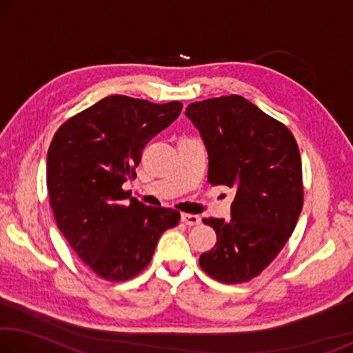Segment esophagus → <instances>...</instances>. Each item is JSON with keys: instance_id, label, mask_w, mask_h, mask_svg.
<instances>
[{"instance_id": "esophagus-1", "label": "esophagus", "mask_w": 353, "mask_h": 353, "mask_svg": "<svg viewBox=\"0 0 353 353\" xmlns=\"http://www.w3.org/2000/svg\"><path fill=\"white\" fill-rule=\"evenodd\" d=\"M181 219H182V223H185L187 225H196L201 223V218L198 216V214H191V213H182Z\"/></svg>"}]
</instances>
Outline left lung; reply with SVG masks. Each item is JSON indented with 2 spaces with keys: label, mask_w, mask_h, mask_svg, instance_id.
<instances>
[{
  "label": "left lung",
  "mask_w": 353,
  "mask_h": 353,
  "mask_svg": "<svg viewBox=\"0 0 353 353\" xmlns=\"http://www.w3.org/2000/svg\"><path fill=\"white\" fill-rule=\"evenodd\" d=\"M185 115L205 143L208 182L236 190L230 219H202L216 232V244L199 265L218 282H249L279 255L302 212L296 139L238 94L188 104Z\"/></svg>",
  "instance_id": "left-lung-1"
}]
</instances>
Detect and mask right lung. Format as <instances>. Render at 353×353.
I'll return each instance as SVG.
<instances>
[{
    "label": "right lung",
    "mask_w": 353,
    "mask_h": 353,
    "mask_svg": "<svg viewBox=\"0 0 353 353\" xmlns=\"http://www.w3.org/2000/svg\"><path fill=\"white\" fill-rule=\"evenodd\" d=\"M182 103L112 94L65 121L46 157L50 205L59 230L101 279L124 282L149 265L160 235L181 213L130 199L123 183L148 141L181 115Z\"/></svg>",
    "instance_id": "1"
}]
</instances>
